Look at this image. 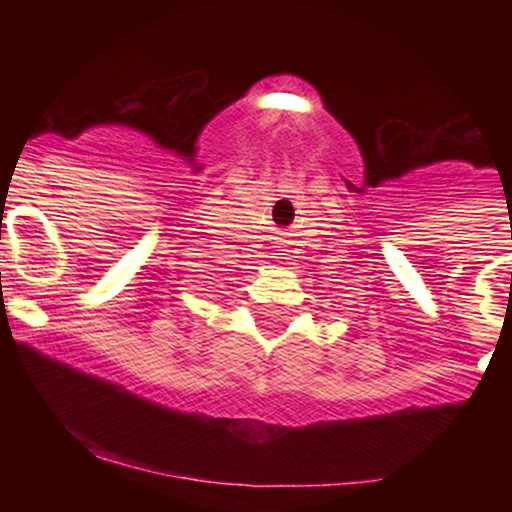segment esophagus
<instances>
[{
    "label": "esophagus",
    "mask_w": 512,
    "mask_h": 512,
    "mask_svg": "<svg viewBox=\"0 0 512 512\" xmlns=\"http://www.w3.org/2000/svg\"><path fill=\"white\" fill-rule=\"evenodd\" d=\"M281 236H284V238H279V245H276V248H279V252H276V255H289L293 240L286 238V233H281ZM284 260H286V257H284Z\"/></svg>",
    "instance_id": "1"
}]
</instances>
